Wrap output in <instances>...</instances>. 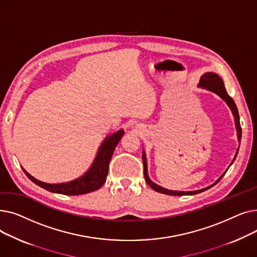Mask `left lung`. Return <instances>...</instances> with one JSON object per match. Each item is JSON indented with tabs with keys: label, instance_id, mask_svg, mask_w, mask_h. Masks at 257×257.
Returning a JSON list of instances; mask_svg holds the SVG:
<instances>
[{
	"label": "left lung",
	"instance_id": "obj_1",
	"mask_svg": "<svg viewBox=\"0 0 257 257\" xmlns=\"http://www.w3.org/2000/svg\"><path fill=\"white\" fill-rule=\"evenodd\" d=\"M199 87H202V88H205L209 91H212L214 93H217L218 96L223 99L227 105L229 106V108H230L231 111H232V114L234 116V121H235V128H236V132H237V139H238V142L240 141L241 139V127H240V123H239V115H238V111H237V107L233 101V99L229 96V94L227 93L226 91V88H225V85H224V82L223 80L221 79V77L217 74L214 73H205L204 75H202L201 79H200V82L198 84ZM239 148V147H238ZM238 153V149L236 150V153H235V156L232 160V163L230 164V166L233 164V161L235 160L236 158V155ZM143 163H144V175H145V180L146 182L148 183V185L151 186L153 190L155 192H158V193H161V194H166V195H171V196H183V195H196V194H199V193H202L204 192L206 190H208V188L212 187L213 185L217 184L221 179L222 177L225 175V172L222 176L215 181L213 184L205 187V188H202V190H198V191H193V192H179V191H170V190H167V188L160 186V185H157L156 183H154L150 178H149V175H148V168H147V159H146V155H145V152H143ZM229 169V167H228Z\"/></svg>",
	"mask_w": 257,
	"mask_h": 257
}]
</instances>
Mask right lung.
I'll use <instances>...</instances> for the list:
<instances>
[{
    "mask_svg": "<svg viewBox=\"0 0 257 257\" xmlns=\"http://www.w3.org/2000/svg\"><path fill=\"white\" fill-rule=\"evenodd\" d=\"M123 136L124 130L120 129L112 133L111 136L106 138L102 143L98 154L96 158H94L93 163L91 167L88 169V171L83 175V176H81L73 181L56 184L46 183L35 179L29 173H27L25 169H23V171L27 175V177H28L32 182L52 193L62 194L66 196H75L94 192L99 190V188L104 184L108 174V166H109L111 156L113 154L116 145L118 144Z\"/></svg>",
    "mask_w": 257,
    "mask_h": 257,
    "instance_id": "obj_1",
    "label": "right lung"
}]
</instances>
